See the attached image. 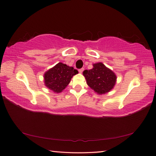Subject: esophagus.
Listing matches in <instances>:
<instances>
[{
  "label": "esophagus",
  "mask_w": 156,
  "mask_h": 156,
  "mask_svg": "<svg viewBox=\"0 0 156 156\" xmlns=\"http://www.w3.org/2000/svg\"><path fill=\"white\" fill-rule=\"evenodd\" d=\"M83 70H84V69H83V68L79 69V73H82V72L83 71Z\"/></svg>",
  "instance_id": "34e87169"
}]
</instances>
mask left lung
<instances>
[{"label":"left lung","instance_id":"left-lung-1","mask_svg":"<svg viewBox=\"0 0 156 156\" xmlns=\"http://www.w3.org/2000/svg\"><path fill=\"white\" fill-rule=\"evenodd\" d=\"M83 75L87 86L100 95L109 92L117 81L115 73L102 62L93 64V68L85 70Z\"/></svg>","mask_w":156,"mask_h":156}]
</instances>
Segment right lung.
<instances>
[{"label":"right lung","mask_w":156,"mask_h":156,"mask_svg":"<svg viewBox=\"0 0 156 156\" xmlns=\"http://www.w3.org/2000/svg\"><path fill=\"white\" fill-rule=\"evenodd\" d=\"M77 73V70L73 67L59 62L45 73L44 83L49 90L55 93H60L69 84L73 76Z\"/></svg>","instance_id":"right-lung-1"}]
</instances>
